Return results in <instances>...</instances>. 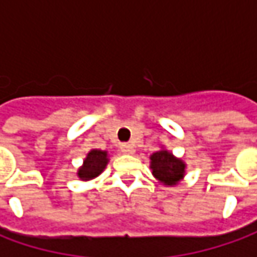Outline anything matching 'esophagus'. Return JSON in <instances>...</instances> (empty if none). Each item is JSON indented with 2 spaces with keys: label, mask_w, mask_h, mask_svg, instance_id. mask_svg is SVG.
I'll return each mask as SVG.
<instances>
[{
  "label": "esophagus",
  "mask_w": 257,
  "mask_h": 257,
  "mask_svg": "<svg viewBox=\"0 0 257 257\" xmlns=\"http://www.w3.org/2000/svg\"><path fill=\"white\" fill-rule=\"evenodd\" d=\"M120 149H121V152L124 154H133L136 152V149H134L133 144H128V143H123L120 146Z\"/></svg>",
  "instance_id": "1"
}]
</instances>
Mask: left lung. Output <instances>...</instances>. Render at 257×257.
<instances>
[{"label":"left lung","mask_w":257,"mask_h":257,"mask_svg":"<svg viewBox=\"0 0 257 257\" xmlns=\"http://www.w3.org/2000/svg\"><path fill=\"white\" fill-rule=\"evenodd\" d=\"M150 169L154 179L166 187L179 184L186 176V163L166 149L150 156Z\"/></svg>","instance_id":"obj_1"}]
</instances>
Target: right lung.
<instances>
[{
	"instance_id": "add662e5",
	"label": "right lung",
	"mask_w": 257,
	"mask_h": 257,
	"mask_svg": "<svg viewBox=\"0 0 257 257\" xmlns=\"http://www.w3.org/2000/svg\"><path fill=\"white\" fill-rule=\"evenodd\" d=\"M108 162H110L108 152L98 150V149L90 150L85 156L83 164L77 170L78 179L83 182H88V180H93L95 177H98L104 172V169L107 167Z\"/></svg>"
}]
</instances>
